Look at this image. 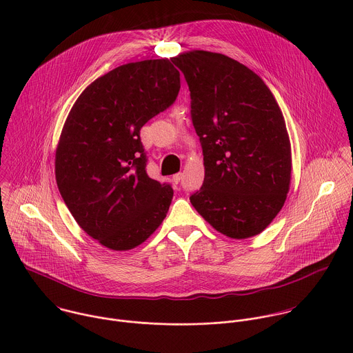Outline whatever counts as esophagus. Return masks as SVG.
Listing matches in <instances>:
<instances>
[{
	"label": "esophagus",
	"instance_id": "obj_1",
	"mask_svg": "<svg viewBox=\"0 0 353 353\" xmlns=\"http://www.w3.org/2000/svg\"><path fill=\"white\" fill-rule=\"evenodd\" d=\"M181 177H183V173H176V174L173 176V181L177 184V183H180Z\"/></svg>",
	"mask_w": 353,
	"mask_h": 353
}]
</instances>
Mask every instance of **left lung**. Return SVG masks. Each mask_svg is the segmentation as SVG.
Segmentation results:
<instances>
[{"mask_svg": "<svg viewBox=\"0 0 353 353\" xmlns=\"http://www.w3.org/2000/svg\"><path fill=\"white\" fill-rule=\"evenodd\" d=\"M172 61L188 83L204 154V183L190 203L230 239L260 234L282 210L292 173L289 134L272 92L225 54L192 50Z\"/></svg>", "mask_w": 353, "mask_h": 353, "instance_id": "8db88e82", "label": "left lung"}]
</instances>
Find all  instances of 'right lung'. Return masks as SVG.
<instances>
[{
    "mask_svg": "<svg viewBox=\"0 0 353 353\" xmlns=\"http://www.w3.org/2000/svg\"><path fill=\"white\" fill-rule=\"evenodd\" d=\"M180 90L168 59L120 65L79 94L56 149V180L77 223L114 251L142 244L166 218L173 190L146 174L139 130Z\"/></svg>",
    "mask_w": 353,
    "mask_h": 353,
    "instance_id": "add662e5",
    "label": "right lung"
}]
</instances>
